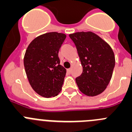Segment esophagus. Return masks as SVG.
Segmentation results:
<instances>
[{
  "label": "esophagus",
  "mask_w": 132,
  "mask_h": 132,
  "mask_svg": "<svg viewBox=\"0 0 132 132\" xmlns=\"http://www.w3.org/2000/svg\"><path fill=\"white\" fill-rule=\"evenodd\" d=\"M71 71H72V70H71V68L67 69V73H71Z\"/></svg>",
  "instance_id": "esophagus-1"
}]
</instances>
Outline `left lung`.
<instances>
[{"label": "left lung", "instance_id": "obj_1", "mask_svg": "<svg viewBox=\"0 0 132 132\" xmlns=\"http://www.w3.org/2000/svg\"><path fill=\"white\" fill-rule=\"evenodd\" d=\"M77 48L83 72L76 78L78 88L87 96L100 94L109 85L115 65L111 47L92 32L69 35Z\"/></svg>", "mask_w": 132, "mask_h": 132}]
</instances>
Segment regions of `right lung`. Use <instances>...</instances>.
<instances>
[{"label": "right lung", "mask_w": 132, "mask_h": 132, "mask_svg": "<svg viewBox=\"0 0 132 132\" xmlns=\"http://www.w3.org/2000/svg\"><path fill=\"white\" fill-rule=\"evenodd\" d=\"M66 37L57 32L47 33L33 40L26 50V75L33 89L42 97H54L61 91L66 70L60 64L58 54Z\"/></svg>", "instance_id": "1"}]
</instances>
